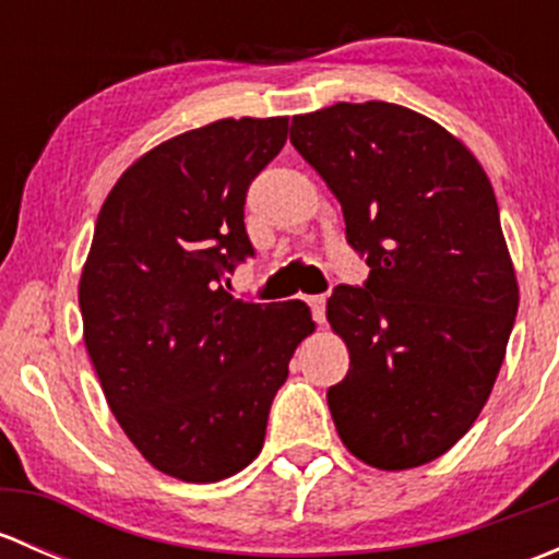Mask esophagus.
<instances>
[{"label":"esophagus","mask_w":559,"mask_h":559,"mask_svg":"<svg viewBox=\"0 0 559 559\" xmlns=\"http://www.w3.org/2000/svg\"><path fill=\"white\" fill-rule=\"evenodd\" d=\"M308 306H311L316 324H324V321H326V297L324 295L308 297Z\"/></svg>","instance_id":"1"}]
</instances>
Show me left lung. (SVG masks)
<instances>
[{"label": "left lung", "mask_w": 559, "mask_h": 559, "mask_svg": "<svg viewBox=\"0 0 559 559\" xmlns=\"http://www.w3.org/2000/svg\"><path fill=\"white\" fill-rule=\"evenodd\" d=\"M292 145L370 267L326 300L348 348L326 392L337 436L379 471L427 465L481 414L520 308L492 183L441 123L379 99L295 116Z\"/></svg>", "instance_id": "8db88e82"}]
</instances>
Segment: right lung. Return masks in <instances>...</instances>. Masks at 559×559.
Wrapping results in <instances>:
<instances>
[{
  "label": "right lung",
  "instance_id": "1",
  "mask_svg": "<svg viewBox=\"0 0 559 559\" xmlns=\"http://www.w3.org/2000/svg\"><path fill=\"white\" fill-rule=\"evenodd\" d=\"M289 118H222L123 170L78 286L83 343L112 416L165 476L211 484L262 452L289 359L316 330L302 300H235L251 257L248 183L284 148Z\"/></svg>",
  "mask_w": 559,
  "mask_h": 559
}]
</instances>
